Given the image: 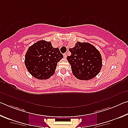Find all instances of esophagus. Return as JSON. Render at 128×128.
Segmentation results:
<instances>
[{
  "label": "esophagus",
  "instance_id": "1",
  "mask_svg": "<svg viewBox=\"0 0 128 128\" xmlns=\"http://www.w3.org/2000/svg\"><path fill=\"white\" fill-rule=\"evenodd\" d=\"M66 56H67V55L66 54H64V58H66Z\"/></svg>",
  "mask_w": 128,
  "mask_h": 128
}]
</instances>
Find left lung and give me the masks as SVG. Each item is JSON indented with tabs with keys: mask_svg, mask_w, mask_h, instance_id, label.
Instances as JSON below:
<instances>
[{
	"mask_svg": "<svg viewBox=\"0 0 128 128\" xmlns=\"http://www.w3.org/2000/svg\"><path fill=\"white\" fill-rule=\"evenodd\" d=\"M70 56L66 59L71 66L73 75L80 80L94 78L102 66V59L99 51L87 42H77L73 48L69 49Z\"/></svg>",
	"mask_w": 128,
	"mask_h": 128,
	"instance_id": "1",
	"label": "left lung"
}]
</instances>
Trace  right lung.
Here are the masks:
<instances>
[{
  "label": "right lung",
  "mask_w": 128,
  "mask_h": 128,
  "mask_svg": "<svg viewBox=\"0 0 128 128\" xmlns=\"http://www.w3.org/2000/svg\"><path fill=\"white\" fill-rule=\"evenodd\" d=\"M62 58L59 48H54L50 42L42 40L28 48L25 54V64L34 77L46 80L55 73L57 63Z\"/></svg>",
  "instance_id": "obj_1"
}]
</instances>
